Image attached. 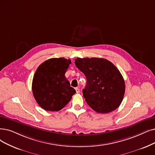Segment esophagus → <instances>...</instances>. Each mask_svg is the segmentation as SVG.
<instances>
[{
    "mask_svg": "<svg viewBox=\"0 0 155 155\" xmlns=\"http://www.w3.org/2000/svg\"><path fill=\"white\" fill-rule=\"evenodd\" d=\"M76 93H78V94L80 92V90H79V88H76Z\"/></svg>",
    "mask_w": 155,
    "mask_h": 155,
    "instance_id": "esophagus-1",
    "label": "esophagus"
}]
</instances>
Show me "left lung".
<instances>
[{
	"label": "left lung",
	"instance_id": "left-lung-1",
	"mask_svg": "<svg viewBox=\"0 0 155 155\" xmlns=\"http://www.w3.org/2000/svg\"><path fill=\"white\" fill-rule=\"evenodd\" d=\"M74 63L86 78L83 94L90 107L97 113H108L120 106L125 84L113 63L102 58H78Z\"/></svg>",
	"mask_w": 155,
	"mask_h": 155
}]
</instances>
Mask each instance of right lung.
<instances>
[{"label": "right lung", "mask_w": 155, "mask_h": 155, "mask_svg": "<svg viewBox=\"0 0 155 155\" xmlns=\"http://www.w3.org/2000/svg\"><path fill=\"white\" fill-rule=\"evenodd\" d=\"M71 64L70 59L54 58L46 60L37 69L32 89L36 102L43 109L60 110L76 94L65 76Z\"/></svg>", "instance_id": "right-lung-1"}]
</instances>
